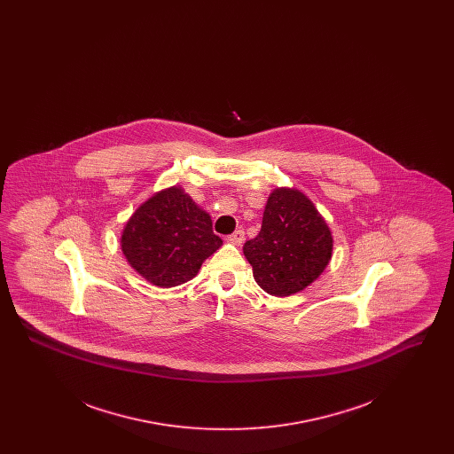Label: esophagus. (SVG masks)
Here are the masks:
<instances>
[{"label": "esophagus", "instance_id": "obj_1", "mask_svg": "<svg viewBox=\"0 0 454 454\" xmlns=\"http://www.w3.org/2000/svg\"><path fill=\"white\" fill-rule=\"evenodd\" d=\"M243 239H245V231H243V230H237L233 235L228 237V241L233 243V245H241Z\"/></svg>", "mask_w": 454, "mask_h": 454}]
</instances>
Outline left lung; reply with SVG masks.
<instances>
[{
  "label": "left lung",
  "instance_id": "obj_1",
  "mask_svg": "<svg viewBox=\"0 0 454 454\" xmlns=\"http://www.w3.org/2000/svg\"><path fill=\"white\" fill-rule=\"evenodd\" d=\"M333 238L315 204L296 189L269 195L255 238L243 245L260 287L291 296L317 281L332 259Z\"/></svg>",
  "mask_w": 454,
  "mask_h": 454
}]
</instances>
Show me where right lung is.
Returning a JSON list of instances; mask_svg holds the SVG:
<instances>
[{
    "label": "right lung",
    "instance_id": "right-lung-1",
    "mask_svg": "<svg viewBox=\"0 0 454 454\" xmlns=\"http://www.w3.org/2000/svg\"><path fill=\"white\" fill-rule=\"evenodd\" d=\"M130 267L158 287H173L197 276L202 262L223 245L211 216L182 187L160 191L143 202L121 237Z\"/></svg>",
    "mask_w": 454,
    "mask_h": 454
}]
</instances>
